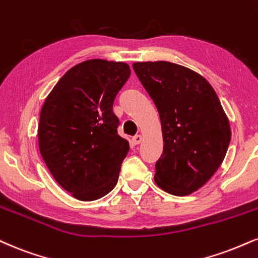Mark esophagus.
Masks as SVG:
<instances>
[{
	"instance_id": "1",
	"label": "esophagus",
	"mask_w": 258,
	"mask_h": 258,
	"mask_svg": "<svg viewBox=\"0 0 258 258\" xmlns=\"http://www.w3.org/2000/svg\"><path fill=\"white\" fill-rule=\"evenodd\" d=\"M142 136H139V135H137V136H135V137L132 138V143L135 145H138V144H141V142H142Z\"/></svg>"
}]
</instances>
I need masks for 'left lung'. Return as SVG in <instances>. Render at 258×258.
Here are the masks:
<instances>
[{
    "label": "left lung",
    "mask_w": 258,
    "mask_h": 258,
    "mask_svg": "<svg viewBox=\"0 0 258 258\" xmlns=\"http://www.w3.org/2000/svg\"><path fill=\"white\" fill-rule=\"evenodd\" d=\"M133 70L162 126L155 182L168 194L187 196L221 166L231 142L227 116L212 85L192 70L167 61L136 62Z\"/></svg>",
    "instance_id": "8db88e82"
}]
</instances>
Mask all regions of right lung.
<instances>
[{
	"instance_id": "obj_1",
	"label": "right lung",
	"mask_w": 258,
	"mask_h": 258,
	"mask_svg": "<svg viewBox=\"0 0 258 258\" xmlns=\"http://www.w3.org/2000/svg\"><path fill=\"white\" fill-rule=\"evenodd\" d=\"M130 76L123 62H82L64 73L43 104L40 155L58 185L77 200H98L115 187L130 145L117 135L113 104Z\"/></svg>"
}]
</instances>
